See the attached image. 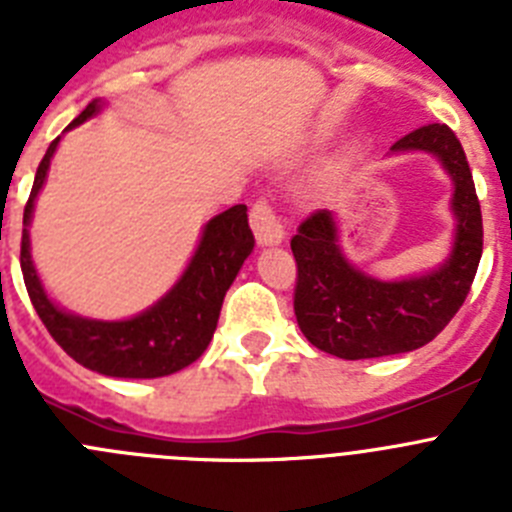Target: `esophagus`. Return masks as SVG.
Segmentation results:
<instances>
[{
  "label": "esophagus",
  "instance_id": "obj_1",
  "mask_svg": "<svg viewBox=\"0 0 512 512\" xmlns=\"http://www.w3.org/2000/svg\"><path fill=\"white\" fill-rule=\"evenodd\" d=\"M251 230L259 246H279L284 241V225L277 210L266 200H259L251 210Z\"/></svg>",
  "mask_w": 512,
  "mask_h": 512
}]
</instances>
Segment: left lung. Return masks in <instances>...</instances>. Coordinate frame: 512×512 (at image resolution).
Wrapping results in <instances>:
<instances>
[{
  "label": "left lung",
  "instance_id": "left-lung-1",
  "mask_svg": "<svg viewBox=\"0 0 512 512\" xmlns=\"http://www.w3.org/2000/svg\"><path fill=\"white\" fill-rule=\"evenodd\" d=\"M431 153L451 176L454 243L449 259L408 279L369 277L346 259L336 212L318 210L297 228V325L315 348L338 359H379L431 343L469 295L482 259V212L472 171L454 130L441 122L400 138L390 153Z\"/></svg>",
  "mask_w": 512,
  "mask_h": 512
}]
</instances>
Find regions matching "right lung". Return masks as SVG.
I'll return each mask as SVG.
<instances>
[{"label": "right lung", "instance_id": "right-lung-1", "mask_svg": "<svg viewBox=\"0 0 512 512\" xmlns=\"http://www.w3.org/2000/svg\"><path fill=\"white\" fill-rule=\"evenodd\" d=\"M102 107V99L89 102L87 110L66 130L79 128L81 122L99 115ZM58 143L61 138L53 140L45 151L22 215L20 266L35 312L53 341L71 359L92 372L120 379H156L179 372L200 359L210 346L225 292L238 277L243 261L251 256L256 241L248 228V207L233 205L207 220L184 274L151 307L125 320L81 318L58 307L48 297L30 256V223H33L35 200L43 189Z\"/></svg>", "mask_w": 512, "mask_h": 512}]
</instances>
